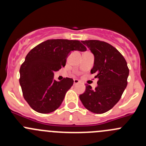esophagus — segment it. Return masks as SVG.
<instances>
[{
  "instance_id": "1",
  "label": "esophagus",
  "mask_w": 146,
  "mask_h": 146,
  "mask_svg": "<svg viewBox=\"0 0 146 146\" xmlns=\"http://www.w3.org/2000/svg\"><path fill=\"white\" fill-rule=\"evenodd\" d=\"M80 81H79L78 79H74V80H73V83H74V85H76V84H78Z\"/></svg>"
}]
</instances>
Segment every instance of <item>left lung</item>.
Returning <instances> with one entry per match:
<instances>
[{
	"label": "left lung",
	"mask_w": 146,
	"mask_h": 146,
	"mask_svg": "<svg viewBox=\"0 0 146 146\" xmlns=\"http://www.w3.org/2000/svg\"><path fill=\"white\" fill-rule=\"evenodd\" d=\"M81 42L94 54V66L90 72L98 78V85L92 90L86 84L85 92L79 98L87 110L103 114L120 100L127 86L129 69L121 54L110 44L99 40Z\"/></svg>",
	"instance_id": "left-lung-1"
}]
</instances>
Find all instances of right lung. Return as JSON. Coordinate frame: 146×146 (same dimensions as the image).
I'll return each mask as SVG.
<instances>
[{"label":"right lung","mask_w":146,"mask_h":146,"mask_svg":"<svg viewBox=\"0 0 146 146\" xmlns=\"http://www.w3.org/2000/svg\"><path fill=\"white\" fill-rule=\"evenodd\" d=\"M78 40L48 39L32 48L20 69V84L25 100L35 111L52 112L60 107L73 80L54 79V73L66 66L72 51H86Z\"/></svg>","instance_id":"add662e5"}]
</instances>
